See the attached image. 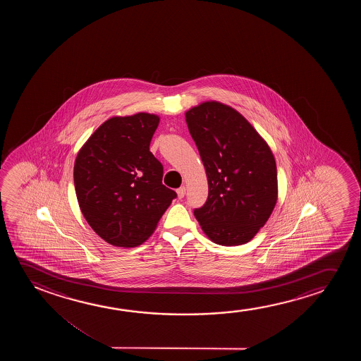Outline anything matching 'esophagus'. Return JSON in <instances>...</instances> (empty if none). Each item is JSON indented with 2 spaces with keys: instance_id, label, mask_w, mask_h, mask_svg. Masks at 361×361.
I'll list each match as a JSON object with an SVG mask.
<instances>
[{
  "instance_id": "34e87169",
  "label": "esophagus",
  "mask_w": 361,
  "mask_h": 361,
  "mask_svg": "<svg viewBox=\"0 0 361 361\" xmlns=\"http://www.w3.org/2000/svg\"><path fill=\"white\" fill-rule=\"evenodd\" d=\"M176 193H178V197L181 200V198L185 197V193H186V188H185V186H181V188L176 190Z\"/></svg>"
}]
</instances>
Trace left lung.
I'll list each match as a JSON object with an SVG mask.
<instances>
[{
  "label": "left lung",
  "mask_w": 361,
  "mask_h": 361,
  "mask_svg": "<svg viewBox=\"0 0 361 361\" xmlns=\"http://www.w3.org/2000/svg\"><path fill=\"white\" fill-rule=\"evenodd\" d=\"M202 159L208 198L193 213L213 243L250 242L277 201V170L271 149L231 106L207 101L185 114Z\"/></svg>",
  "instance_id": "1"
}]
</instances>
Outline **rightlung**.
<instances>
[{"label":"right lung","mask_w":361,"mask_h":361,"mask_svg":"<svg viewBox=\"0 0 361 361\" xmlns=\"http://www.w3.org/2000/svg\"><path fill=\"white\" fill-rule=\"evenodd\" d=\"M160 118L139 114L112 117L80 149L74 183L90 227L114 247L145 242L176 197L163 185V165L149 150Z\"/></svg>","instance_id":"right-lung-1"}]
</instances>
